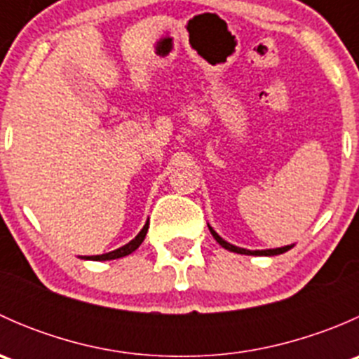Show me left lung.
<instances>
[{
	"mask_svg": "<svg viewBox=\"0 0 359 359\" xmlns=\"http://www.w3.org/2000/svg\"><path fill=\"white\" fill-rule=\"evenodd\" d=\"M210 233H212V236L215 238L217 243L220 245L222 248L229 250V252H234V253H243V255H280V253H285L287 250H290L292 247H283V248H274V250H255V252H252V250H245V248H240V247H234V245L227 243V241H224L222 238L219 236V234L215 233V231L210 227Z\"/></svg>",
	"mask_w": 359,
	"mask_h": 359,
	"instance_id": "obj_1",
	"label": "left lung"
}]
</instances>
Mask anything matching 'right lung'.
<instances>
[{
  "mask_svg": "<svg viewBox=\"0 0 359 359\" xmlns=\"http://www.w3.org/2000/svg\"><path fill=\"white\" fill-rule=\"evenodd\" d=\"M147 229H149V222H146V226H144V227H142V231H140V233L137 234L135 240H132V241H130L128 245H125V247H121V248L114 250V252H109V253H102V255L86 257V259H92V260H112V259H119V257L128 255V253L135 252V250L140 247V243H142L144 238H146Z\"/></svg>",
  "mask_w": 359,
  "mask_h": 359,
  "instance_id": "right-lung-1",
  "label": "right lung"
}]
</instances>
